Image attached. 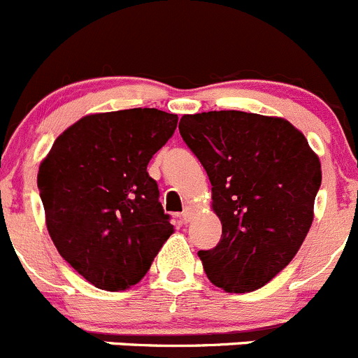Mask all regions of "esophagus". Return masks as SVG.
<instances>
[{"instance_id":"obj_1","label":"esophagus","mask_w":358,"mask_h":358,"mask_svg":"<svg viewBox=\"0 0 358 358\" xmlns=\"http://www.w3.org/2000/svg\"><path fill=\"white\" fill-rule=\"evenodd\" d=\"M190 218H192V208L185 206L182 211V220L187 224V222H190Z\"/></svg>"}]
</instances>
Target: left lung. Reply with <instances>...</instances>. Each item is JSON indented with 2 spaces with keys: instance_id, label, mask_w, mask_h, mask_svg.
I'll return each instance as SVG.
<instances>
[{
  "instance_id": "left-lung-1",
  "label": "left lung",
  "mask_w": 358,
  "mask_h": 358,
  "mask_svg": "<svg viewBox=\"0 0 358 358\" xmlns=\"http://www.w3.org/2000/svg\"><path fill=\"white\" fill-rule=\"evenodd\" d=\"M180 134L206 169L222 238L199 250L225 292L271 282L303 245L322 183L318 155L289 120L220 110L183 115Z\"/></svg>"
}]
</instances>
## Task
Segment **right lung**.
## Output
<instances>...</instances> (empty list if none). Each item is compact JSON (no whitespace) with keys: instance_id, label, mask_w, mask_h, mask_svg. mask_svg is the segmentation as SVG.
<instances>
[{"instance_id":"obj_1","label":"right lung","mask_w":358,"mask_h":358,"mask_svg":"<svg viewBox=\"0 0 358 358\" xmlns=\"http://www.w3.org/2000/svg\"><path fill=\"white\" fill-rule=\"evenodd\" d=\"M176 122L175 113L157 108L87 115L40 164L48 234L62 259L98 289L136 285L173 234L147 166Z\"/></svg>"}]
</instances>
